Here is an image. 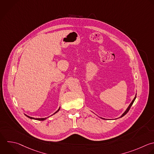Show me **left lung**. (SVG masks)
<instances>
[{
  "label": "left lung",
  "mask_w": 154,
  "mask_h": 154,
  "mask_svg": "<svg viewBox=\"0 0 154 154\" xmlns=\"http://www.w3.org/2000/svg\"><path fill=\"white\" fill-rule=\"evenodd\" d=\"M136 95H137V94H135V97H134V99L132 100V101L131 102V103L129 104V105L128 106V107L126 108V109L125 111V112L120 116V117H122L123 116H124L128 111H129V109H130V108H131V106H132V105L133 104V103H134V100H135V99H136ZM101 119H104V120H106L105 119H104V118H102V117H100Z\"/></svg>",
  "instance_id": "left-lung-1"
}]
</instances>
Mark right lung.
<instances>
[{"label":"right lung","instance_id":"obj_1","mask_svg":"<svg viewBox=\"0 0 154 154\" xmlns=\"http://www.w3.org/2000/svg\"><path fill=\"white\" fill-rule=\"evenodd\" d=\"M60 107L59 108V109L55 112H54L52 115H54V114H56L57 112H58V111H59V110H60ZM52 115H51V116H52ZM25 116H26V117H28V118H29V119H34V120H42V121H43V120H46V119H48V117H49L50 116H49V117H45V118H34V117H30V116H28V115H26V114H25Z\"/></svg>","mask_w":154,"mask_h":154}]
</instances>
